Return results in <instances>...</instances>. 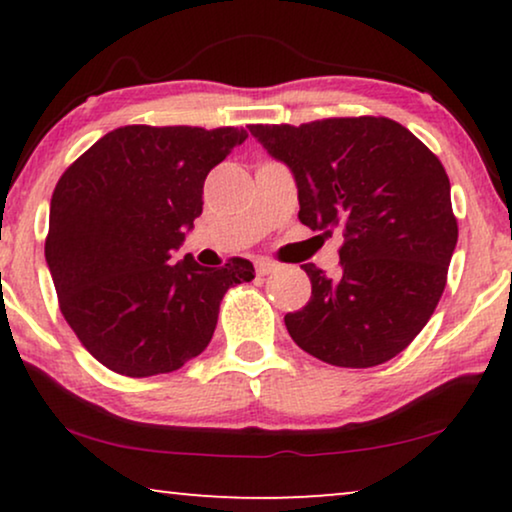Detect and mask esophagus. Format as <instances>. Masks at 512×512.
<instances>
[{
  "instance_id": "34e87169",
  "label": "esophagus",
  "mask_w": 512,
  "mask_h": 512,
  "mask_svg": "<svg viewBox=\"0 0 512 512\" xmlns=\"http://www.w3.org/2000/svg\"><path fill=\"white\" fill-rule=\"evenodd\" d=\"M277 270V265L272 263V261H258L256 263V272L261 277H265V275H270V272H275Z\"/></svg>"
}]
</instances>
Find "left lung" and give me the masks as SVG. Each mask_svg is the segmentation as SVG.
Returning <instances> with one entry per match:
<instances>
[{
	"instance_id": "8db88e82",
	"label": "left lung",
	"mask_w": 512,
	"mask_h": 512,
	"mask_svg": "<svg viewBox=\"0 0 512 512\" xmlns=\"http://www.w3.org/2000/svg\"><path fill=\"white\" fill-rule=\"evenodd\" d=\"M291 167L298 219L342 228L340 268L300 265L312 298L284 317L307 354L340 368H373L401 354L436 310L457 247L450 179L429 146L384 116L249 125Z\"/></svg>"
}]
</instances>
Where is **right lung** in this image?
Instances as JSON below:
<instances>
[{
  "label": "right lung",
  "instance_id": "obj_1",
  "mask_svg": "<svg viewBox=\"0 0 512 512\" xmlns=\"http://www.w3.org/2000/svg\"><path fill=\"white\" fill-rule=\"evenodd\" d=\"M242 128L123 125L62 174L51 198L46 263L62 317L102 366L125 377L179 370L212 340L219 305L254 265L170 263L202 214L212 167Z\"/></svg>",
  "mask_w": 512,
  "mask_h": 512
}]
</instances>
